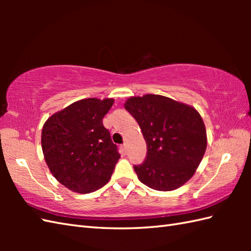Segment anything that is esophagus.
I'll use <instances>...</instances> for the list:
<instances>
[{
	"mask_svg": "<svg viewBox=\"0 0 251 251\" xmlns=\"http://www.w3.org/2000/svg\"><path fill=\"white\" fill-rule=\"evenodd\" d=\"M122 148H123V150L125 151V150H126V148H127V143H124V145L122 146Z\"/></svg>",
	"mask_w": 251,
	"mask_h": 251,
	"instance_id": "34e87169",
	"label": "esophagus"
}]
</instances>
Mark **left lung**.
Returning <instances> with one entry per match:
<instances>
[{
	"instance_id": "8db88e82",
	"label": "left lung",
	"mask_w": 251,
	"mask_h": 251,
	"mask_svg": "<svg viewBox=\"0 0 251 251\" xmlns=\"http://www.w3.org/2000/svg\"><path fill=\"white\" fill-rule=\"evenodd\" d=\"M125 109L147 142V157L134 166L143 184L173 191L193 177L207 148L206 127L194 106L161 95L129 97Z\"/></svg>"
}]
</instances>
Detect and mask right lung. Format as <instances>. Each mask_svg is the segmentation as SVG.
<instances>
[{"label": "right lung", "mask_w": 251, "mask_h": 251, "mask_svg": "<svg viewBox=\"0 0 251 251\" xmlns=\"http://www.w3.org/2000/svg\"><path fill=\"white\" fill-rule=\"evenodd\" d=\"M113 103V98L82 99L44 123L41 142L45 162L67 189L87 194L110 180L121 156L102 119Z\"/></svg>", "instance_id": "add662e5"}]
</instances>
